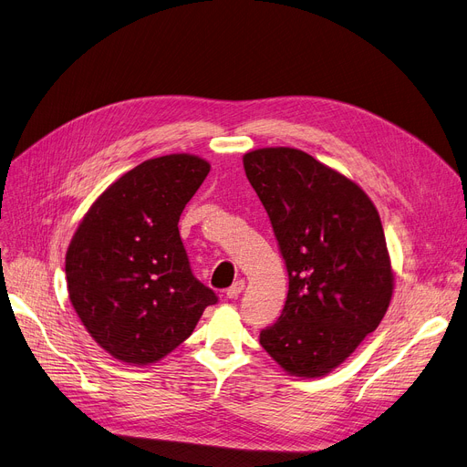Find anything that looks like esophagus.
Returning a JSON list of instances; mask_svg holds the SVG:
<instances>
[{
  "mask_svg": "<svg viewBox=\"0 0 467 467\" xmlns=\"http://www.w3.org/2000/svg\"><path fill=\"white\" fill-rule=\"evenodd\" d=\"M244 287H246V282H244V280H236V282L227 289V297H229V299H236V297L240 296V293H242Z\"/></svg>",
  "mask_w": 467,
  "mask_h": 467,
  "instance_id": "34e87169",
  "label": "esophagus"
}]
</instances>
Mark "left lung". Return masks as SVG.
Returning <instances> with one entry per match:
<instances>
[{
    "label": "left lung",
    "mask_w": 467,
    "mask_h": 467,
    "mask_svg": "<svg viewBox=\"0 0 467 467\" xmlns=\"http://www.w3.org/2000/svg\"><path fill=\"white\" fill-rule=\"evenodd\" d=\"M242 161L289 276L284 310L259 342L285 373L320 379L389 306L394 271L380 215L358 183L301 150L263 147Z\"/></svg>",
    "instance_id": "left-lung-1"
}]
</instances>
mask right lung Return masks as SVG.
Masks as SVG:
<instances>
[{
  "label": "right lung",
  "mask_w": 467,
  "mask_h": 467,
  "mask_svg": "<svg viewBox=\"0 0 467 467\" xmlns=\"http://www.w3.org/2000/svg\"><path fill=\"white\" fill-rule=\"evenodd\" d=\"M208 171V161L189 153L138 164L98 196L69 242V301L90 337L119 361L162 359L217 303L192 276L178 229Z\"/></svg>",
  "instance_id": "right-lung-1"
}]
</instances>
